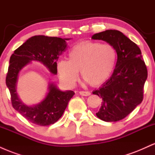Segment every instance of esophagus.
Returning a JSON list of instances; mask_svg holds the SVG:
<instances>
[{
  "label": "esophagus",
  "mask_w": 155,
  "mask_h": 155,
  "mask_svg": "<svg viewBox=\"0 0 155 155\" xmlns=\"http://www.w3.org/2000/svg\"><path fill=\"white\" fill-rule=\"evenodd\" d=\"M79 94L82 96H89L91 95L90 92H88V91H80Z\"/></svg>",
  "instance_id": "1"
}]
</instances>
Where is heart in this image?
<instances>
[{"label": "heart", "mask_w": 155, "mask_h": 155, "mask_svg": "<svg viewBox=\"0 0 155 155\" xmlns=\"http://www.w3.org/2000/svg\"><path fill=\"white\" fill-rule=\"evenodd\" d=\"M117 62V51L110 44L84 41L74 45L68 51V60L57 64V71L62 81L74 86L80 71L82 79L91 86L103 84L111 75Z\"/></svg>", "instance_id": "obj_1"}]
</instances>
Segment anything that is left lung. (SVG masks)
<instances>
[{"label": "left lung", "instance_id": "1", "mask_svg": "<svg viewBox=\"0 0 155 155\" xmlns=\"http://www.w3.org/2000/svg\"><path fill=\"white\" fill-rule=\"evenodd\" d=\"M94 40H102L115 49L117 61L113 74L92 93L103 100L96 116L105 122H117L130 114L143 101L147 69L139 47L122 32L107 30L95 33Z\"/></svg>", "mask_w": 155, "mask_h": 155}]
</instances>
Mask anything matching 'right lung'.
<instances>
[{"mask_svg":"<svg viewBox=\"0 0 155 155\" xmlns=\"http://www.w3.org/2000/svg\"><path fill=\"white\" fill-rule=\"evenodd\" d=\"M69 39L35 35L28 38L11 56L6 84L11 94L12 106L32 123L40 126L55 123L62 117L75 93L71 90H60L54 82L51 81L43 100L35 105L28 106L20 100L17 91L19 73L32 61H37L47 67L51 74L56 75L57 61L66 48V41Z\"/></svg>","mask_w":155,"mask_h":155,"instance_id":"right-lung-1","label":"right lung"}]
</instances>
